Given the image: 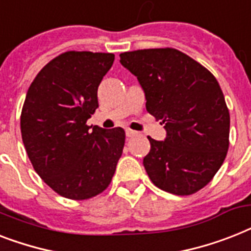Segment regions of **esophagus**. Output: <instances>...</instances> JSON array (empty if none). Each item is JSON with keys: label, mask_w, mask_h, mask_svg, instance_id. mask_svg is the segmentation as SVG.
Segmentation results:
<instances>
[{"label": "esophagus", "mask_w": 251, "mask_h": 251, "mask_svg": "<svg viewBox=\"0 0 251 251\" xmlns=\"http://www.w3.org/2000/svg\"><path fill=\"white\" fill-rule=\"evenodd\" d=\"M138 135V131H134V130L131 129H126V136L127 138H132V136Z\"/></svg>", "instance_id": "1"}]
</instances>
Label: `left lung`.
Segmentation results:
<instances>
[{"instance_id":"left-lung-1","label":"left lung","mask_w":251,"mask_h":251,"mask_svg":"<svg viewBox=\"0 0 251 251\" xmlns=\"http://www.w3.org/2000/svg\"><path fill=\"white\" fill-rule=\"evenodd\" d=\"M120 63L138 78L147 111L166 130L165 140L148 136L143 165L152 183L178 196L203 188L229 146V112L217 78L170 48L122 52Z\"/></svg>"}]
</instances>
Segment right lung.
I'll return each instance as SVG.
<instances>
[{"instance_id":"add662e5","label":"right lung","mask_w":251,"mask_h":251,"mask_svg":"<svg viewBox=\"0 0 251 251\" xmlns=\"http://www.w3.org/2000/svg\"><path fill=\"white\" fill-rule=\"evenodd\" d=\"M109 52L67 51L41 69L24 100L20 130L34 170L60 196L86 200L107 188L125 144L121 127L87 126Z\"/></svg>"}]
</instances>
